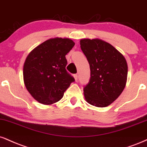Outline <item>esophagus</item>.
Instances as JSON below:
<instances>
[{
  "label": "esophagus",
  "instance_id": "esophagus-1",
  "mask_svg": "<svg viewBox=\"0 0 147 147\" xmlns=\"http://www.w3.org/2000/svg\"><path fill=\"white\" fill-rule=\"evenodd\" d=\"M74 77H75L76 81L78 80V75H77V74H75V75H74Z\"/></svg>",
  "mask_w": 147,
  "mask_h": 147
}]
</instances>
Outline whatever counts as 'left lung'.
Returning <instances> with one entry per match:
<instances>
[{"label": "left lung", "mask_w": 147, "mask_h": 147, "mask_svg": "<svg viewBox=\"0 0 147 147\" xmlns=\"http://www.w3.org/2000/svg\"><path fill=\"white\" fill-rule=\"evenodd\" d=\"M80 45L90 68L89 82L84 88L85 98L92 105L107 107L125 87L126 59L110 44L98 39L81 40Z\"/></svg>", "instance_id": "obj_1"}]
</instances>
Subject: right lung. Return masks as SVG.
<instances>
[{"mask_svg": "<svg viewBox=\"0 0 147 147\" xmlns=\"http://www.w3.org/2000/svg\"><path fill=\"white\" fill-rule=\"evenodd\" d=\"M74 46L75 42L70 39H50L33 49L26 57L23 68L24 84L40 103L50 105L59 101L75 81L66 69V55Z\"/></svg>", "mask_w": 147, "mask_h": 147, "instance_id": "obj_1", "label": "right lung"}]
</instances>
